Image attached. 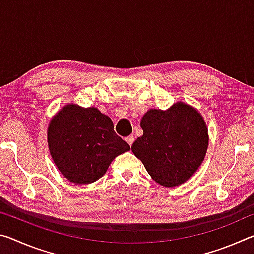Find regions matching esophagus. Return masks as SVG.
<instances>
[{
	"mask_svg": "<svg viewBox=\"0 0 254 254\" xmlns=\"http://www.w3.org/2000/svg\"><path fill=\"white\" fill-rule=\"evenodd\" d=\"M126 141H127L128 145H132L133 142H134V136H133V135H128V136L126 137Z\"/></svg>",
	"mask_w": 254,
	"mask_h": 254,
	"instance_id": "esophagus-1",
	"label": "esophagus"
}]
</instances>
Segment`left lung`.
I'll return each instance as SVG.
<instances>
[{
  "label": "left lung",
  "instance_id": "8db88e82",
  "mask_svg": "<svg viewBox=\"0 0 254 254\" xmlns=\"http://www.w3.org/2000/svg\"><path fill=\"white\" fill-rule=\"evenodd\" d=\"M141 127L143 135L133 142L132 152L153 180L175 187L196 173L208 147V130L198 111L184 102L167 111L151 109Z\"/></svg>",
  "mask_w": 254,
  "mask_h": 254
}]
</instances>
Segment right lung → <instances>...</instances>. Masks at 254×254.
<instances>
[{
    "label": "right lung",
    "instance_id": "right-lung-1",
    "mask_svg": "<svg viewBox=\"0 0 254 254\" xmlns=\"http://www.w3.org/2000/svg\"><path fill=\"white\" fill-rule=\"evenodd\" d=\"M48 147L60 173L76 185L96 182L114 158L131 149L107 115L76 104L64 106L51 119Z\"/></svg>",
    "mask_w": 254,
    "mask_h": 254
}]
</instances>
